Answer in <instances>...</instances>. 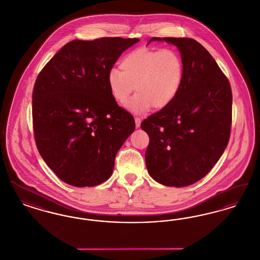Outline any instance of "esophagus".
I'll list each match as a JSON object with an SVG mask.
<instances>
[{"label":"esophagus","instance_id":"1","mask_svg":"<svg viewBox=\"0 0 260 260\" xmlns=\"http://www.w3.org/2000/svg\"><path fill=\"white\" fill-rule=\"evenodd\" d=\"M135 121H136V127H139L140 124H141V119L139 117H136L135 118Z\"/></svg>","mask_w":260,"mask_h":260}]
</instances>
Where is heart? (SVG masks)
Wrapping results in <instances>:
<instances>
[{"mask_svg": "<svg viewBox=\"0 0 260 260\" xmlns=\"http://www.w3.org/2000/svg\"><path fill=\"white\" fill-rule=\"evenodd\" d=\"M122 71L114 68L108 74V86L113 99L124 103L135 87L137 91L127 102V108L142 113L152 106L160 110L177 96L183 82L184 64L173 49L133 50L120 62Z\"/></svg>", "mask_w": 260, "mask_h": 260, "instance_id": "1", "label": "heart"}]
</instances>
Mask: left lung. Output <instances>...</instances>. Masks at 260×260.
<instances>
[{
    "label": "left lung",
    "mask_w": 260,
    "mask_h": 260,
    "mask_svg": "<svg viewBox=\"0 0 260 260\" xmlns=\"http://www.w3.org/2000/svg\"><path fill=\"white\" fill-rule=\"evenodd\" d=\"M151 41H166L178 48L184 77L173 102L141 123L149 136L145 162L157 182L185 187L210 173L228 144L231 86L210 52L196 40L153 37Z\"/></svg>",
    "instance_id": "obj_1"
}]
</instances>
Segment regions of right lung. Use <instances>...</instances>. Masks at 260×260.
<instances>
[{
	"label": "right lung",
	"instance_id": "right-lung-1",
	"mask_svg": "<svg viewBox=\"0 0 260 260\" xmlns=\"http://www.w3.org/2000/svg\"><path fill=\"white\" fill-rule=\"evenodd\" d=\"M139 40H74L38 75L32 94L38 151L67 184L91 187L113 173L118 151L136 127L113 99L108 74L124 50Z\"/></svg>",
	"mask_w": 260,
	"mask_h": 260
}]
</instances>
